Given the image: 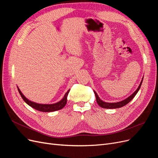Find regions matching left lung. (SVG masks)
Returning <instances> with one entry per match:
<instances>
[{
    "mask_svg": "<svg viewBox=\"0 0 158 158\" xmlns=\"http://www.w3.org/2000/svg\"><path fill=\"white\" fill-rule=\"evenodd\" d=\"M143 78H144V77L142 78V79L141 80V82L139 85V86L138 87V88L136 89L135 92H134L132 95H131L130 96L128 97L127 99L123 100V101H121V102H115V103H108V102H103V101H102L101 99L99 98V97L98 96V95L97 94L96 92L94 91V92L95 95V98H96V102H97L98 104L99 105L100 107H102V108H105V109H117V108H120V107H122L123 106H126L127 103L130 102L131 100L135 97V95H136V94L138 93V91H139L141 85H142V83Z\"/></svg>",
    "mask_w": 158,
    "mask_h": 158,
    "instance_id": "left-lung-1",
    "label": "left lung"
}]
</instances>
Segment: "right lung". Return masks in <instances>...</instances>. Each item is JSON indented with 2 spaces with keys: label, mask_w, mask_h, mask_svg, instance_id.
<instances>
[{
  "label": "right lung",
  "mask_w": 158,
  "mask_h": 158,
  "mask_svg": "<svg viewBox=\"0 0 158 158\" xmlns=\"http://www.w3.org/2000/svg\"><path fill=\"white\" fill-rule=\"evenodd\" d=\"M17 88H18V90L19 93H20V94L21 95V97L23 99V101H24L28 105V106H30L32 108L37 110V111H41V112H45V113L46 112H53V111H58V110L63 109L66 106V102H67V96H68V94L70 92V89H69L67 91V92L64 94L63 98L60 101L56 102L55 103L41 104V103H37L30 101V100H29L24 96V95L22 93L20 89H19V88L18 86H17Z\"/></svg>",
  "instance_id": "right-lung-1"
}]
</instances>
